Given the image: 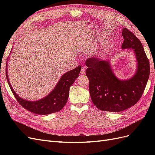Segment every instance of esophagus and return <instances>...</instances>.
<instances>
[{
  "instance_id": "obj_1",
  "label": "esophagus",
  "mask_w": 155,
  "mask_h": 155,
  "mask_svg": "<svg viewBox=\"0 0 155 155\" xmlns=\"http://www.w3.org/2000/svg\"><path fill=\"white\" fill-rule=\"evenodd\" d=\"M85 70H86V68L85 67H82L81 68V74L84 75L85 74Z\"/></svg>"
}]
</instances>
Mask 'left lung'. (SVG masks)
<instances>
[{"label":"left lung","instance_id":"obj_1","mask_svg":"<svg viewBox=\"0 0 155 155\" xmlns=\"http://www.w3.org/2000/svg\"><path fill=\"white\" fill-rule=\"evenodd\" d=\"M122 49H133L137 69L132 78L120 79L112 71L108 59L89 58L86 60V75L89 92L94 105L101 110L120 112L134 105L142 97L150 74L149 62L140 41L124 28Z\"/></svg>","mask_w":155,"mask_h":155}]
</instances>
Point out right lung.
I'll return each instance as SVG.
<instances>
[{
	"label": "right lung",
	"instance_id": "obj_1",
	"mask_svg": "<svg viewBox=\"0 0 155 155\" xmlns=\"http://www.w3.org/2000/svg\"><path fill=\"white\" fill-rule=\"evenodd\" d=\"M7 67L8 63H6V76L7 81L17 101L25 109L40 115L54 113L63 109L68 100L70 87L79 76L81 69V66H78L76 68L64 73L61 77L53 90L45 97L37 101H28L22 99L14 91L8 78Z\"/></svg>",
	"mask_w": 155,
	"mask_h": 155
}]
</instances>
